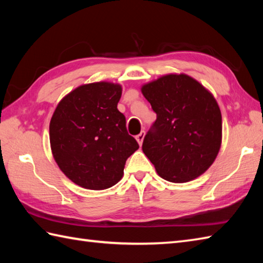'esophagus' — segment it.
Masks as SVG:
<instances>
[{
    "instance_id": "obj_1",
    "label": "esophagus",
    "mask_w": 263,
    "mask_h": 263,
    "mask_svg": "<svg viewBox=\"0 0 263 263\" xmlns=\"http://www.w3.org/2000/svg\"><path fill=\"white\" fill-rule=\"evenodd\" d=\"M144 135H146V133H144V131H141V133H139V135L136 137L137 141H138V143H139V146H142V141H143Z\"/></svg>"
}]
</instances>
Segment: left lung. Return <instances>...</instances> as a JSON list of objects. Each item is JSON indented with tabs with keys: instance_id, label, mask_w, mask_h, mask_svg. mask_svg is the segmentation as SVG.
<instances>
[{
	"instance_id": "obj_1",
	"label": "left lung",
	"mask_w": 263,
	"mask_h": 263,
	"mask_svg": "<svg viewBox=\"0 0 263 263\" xmlns=\"http://www.w3.org/2000/svg\"><path fill=\"white\" fill-rule=\"evenodd\" d=\"M141 91L157 114L142 150L158 175L184 183L203 174L221 146V113L212 93L184 73L160 77Z\"/></svg>"
}]
</instances>
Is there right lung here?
I'll list each match as a JSON object with an SVG mask.
<instances>
[{"label":"right lung","instance_id":"right-lung-1","mask_svg":"<svg viewBox=\"0 0 263 263\" xmlns=\"http://www.w3.org/2000/svg\"><path fill=\"white\" fill-rule=\"evenodd\" d=\"M122 87L100 81L76 88L61 100L49 123L53 157L66 177L89 190L115 185L139 148L117 109Z\"/></svg>","mask_w":263,"mask_h":263}]
</instances>
